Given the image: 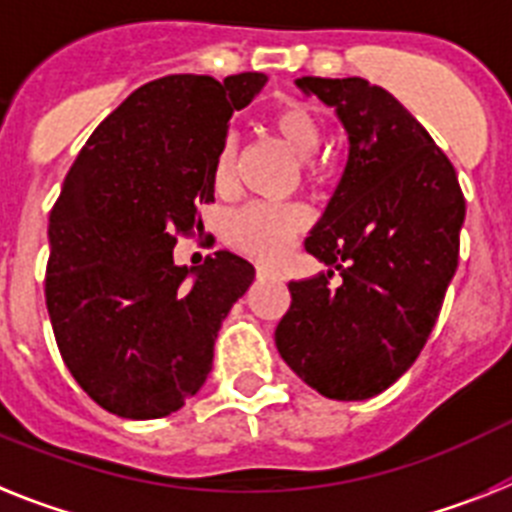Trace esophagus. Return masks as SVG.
<instances>
[{"instance_id": "34e87169", "label": "esophagus", "mask_w": 512, "mask_h": 512, "mask_svg": "<svg viewBox=\"0 0 512 512\" xmlns=\"http://www.w3.org/2000/svg\"><path fill=\"white\" fill-rule=\"evenodd\" d=\"M257 278H260V281H270V278H281V275L270 268H257Z\"/></svg>"}]
</instances>
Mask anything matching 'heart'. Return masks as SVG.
<instances>
[{"label":"heart","instance_id":"obj_1","mask_svg":"<svg viewBox=\"0 0 512 512\" xmlns=\"http://www.w3.org/2000/svg\"><path fill=\"white\" fill-rule=\"evenodd\" d=\"M268 128L286 144L293 157L311 159L322 144V121L301 100H278L268 110ZM309 164V162H306ZM234 170V144L226 141L213 159V182L226 188ZM306 226V213L299 206H265L250 203L226 219L224 237L234 250L260 262L281 260L296 234Z\"/></svg>","mask_w":512,"mask_h":512}]
</instances>
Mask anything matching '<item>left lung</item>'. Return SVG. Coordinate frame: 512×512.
Wrapping results in <instances>:
<instances>
[{"instance_id":"obj_1","label":"left lung","mask_w":512,"mask_h":512,"mask_svg":"<svg viewBox=\"0 0 512 512\" xmlns=\"http://www.w3.org/2000/svg\"><path fill=\"white\" fill-rule=\"evenodd\" d=\"M335 108L348 162L306 252L332 270L291 281L275 348L322 397L389 389L428 342L459 265L466 203L453 164L394 95L361 77L296 79ZM337 269L341 281L330 284Z\"/></svg>"}]
</instances>
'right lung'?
<instances>
[{
  "instance_id": "1",
  "label": "right lung",
  "mask_w": 512,
  "mask_h": 512,
  "mask_svg": "<svg viewBox=\"0 0 512 512\" xmlns=\"http://www.w3.org/2000/svg\"><path fill=\"white\" fill-rule=\"evenodd\" d=\"M268 77L224 84L154 79L95 128L48 219L46 306L66 368L102 410L128 420L177 412L206 384L213 342L255 268L219 250L175 265L177 234L213 201V159L229 118Z\"/></svg>"
}]
</instances>
